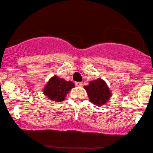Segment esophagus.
Wrapping results in <instances>:
<instances>
[{"label":"esophagus","instance_id":"esophagus-1","mask_svg":"<svg viewBox=\"0 0 153 153\" xmlns=\"http://www.w3.org/2000/svg\"><path fill=\"white\" fill-rule=\"evenodd\" d=\"M76 86H83V83L82 82H76Z\"/></svg>","mask_w":153,"mask_h":153}]
</instances>
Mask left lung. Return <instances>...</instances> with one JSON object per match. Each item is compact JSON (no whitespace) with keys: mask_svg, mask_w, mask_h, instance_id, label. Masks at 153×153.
I'll use <instances>...</instances> for the list:
<instances>
[{"mask_svg":"<svg viewBox=\"0 0 153 153\" xmlns=\"http://www.w3.org/2000/svg\"><path fill=\"white\" fill-rule=\"evenodd\" d=\"M84 87L91 102L96 106H102L108 102L112 96L110 89L106 82L100 78L91 81L88 86Z\"/></svg>","mask_w":153,"mask_h":153,"instance_id":"8db88e82","label":"left lung"}]
</instances>
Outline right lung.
Wrapping results in <instances>:
<instances>
[{"label": "right lung", "mask_w": 153, "mask_h": 153, "mask_svg": "<svg viewBox=\"0 0 153 153\" xmlns=\"http://www.w3.org/2000/svg\"><path fill=\"white\" fill-rule=\"evenodd\" d=\"M74 86V84L72 81H67L55 75L48 81L43 88V94L50 100L62 102L69 91Z\"/></svg>", "instance_id": "obj_1"}]
</instances>
